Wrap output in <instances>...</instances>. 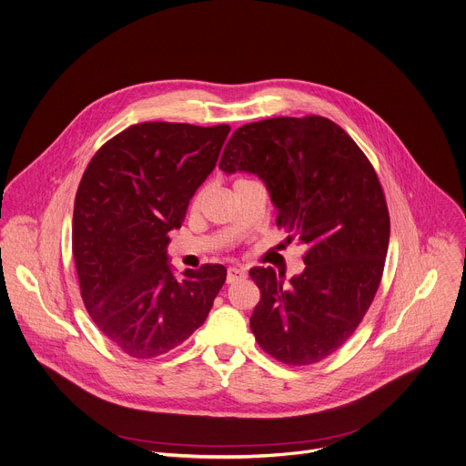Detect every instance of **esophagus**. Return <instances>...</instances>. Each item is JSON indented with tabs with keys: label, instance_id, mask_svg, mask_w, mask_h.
<instances>
[{
	"label": "esophagus",
	"instance_id": "1",
	"mask_svg": "<svg viewBox=\"0 0 466 466\" xmlns=\"http://www.w3.org/2000/svg\"><path fill=\"white\" fill-rule=\"evenodd\" d=\"M246 269L242 266H229L228 268V283H237V281H242V279H246Z\"/></svg>",
	"mask_w": 466,
	"mask_h": 466
}]
</instances>
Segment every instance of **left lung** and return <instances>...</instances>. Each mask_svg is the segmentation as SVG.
Returning a JSON list of instances; mask_svg holds the SVG:
<instances>
[{
    "instance_id": "obj_1",
    "label": "left lung",
    "mask_w": 466,
    "mask_h": 466,
    "mask_svg": "<svg viewBox=\"0 0 466 466\" xmlns=\"http://www.w3.org/2000/svg\"><path fill=\"white\" fill-rule=\"evenodd\" d=\"M218 167L257 174L287 242L307 246V266L289 285L269 266L249 269L260 290L249 318L257 343L287 365L325 360L352 336L382 281L390 213L373 165L341 127L305 116L240 127Z\"/></svg>"
}]
</instances>
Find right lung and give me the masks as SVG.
I'll return each mask as SVG.
<instances>
[{
    "label": "right lung",
    "instance_id": "1",
    "mask_svg": "<svg viewBox=\"0 0 466 466\" xmlns=\"http://www.w3.org/2000/svg\"><path fill=\"white\" fill-rule=\"evenodd\" d=\"M228 125H132L87 163L73 209L80 296L99 330L147 360L187 339L206 321L226 281L222 264L176 279L168 233L217 165Z\"/></svg>",
    "mask_w": 466,
    "mask_h": 466
}]
</instances>
